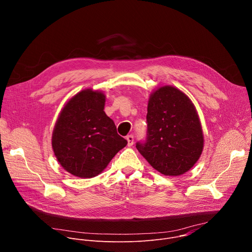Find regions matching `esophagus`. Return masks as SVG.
Instances as JSON below:
<instances>
[{"mask_svg": "<svg viewBox=\"0 0 252 252\" xmlns=\"http://www.w3.org/2000/svg\"><path fill=\"white\" fill-rule=\"evenodd\" d=\"M126 140H127V146H128V147H131V146L133 145V140H134L133 135H132V134H128V135L126 136Z\"/></svg>", "mask_w": 252, "mask_h": 252, "instance_id": "obj_1", "label": "esophagus"}]
</instances>
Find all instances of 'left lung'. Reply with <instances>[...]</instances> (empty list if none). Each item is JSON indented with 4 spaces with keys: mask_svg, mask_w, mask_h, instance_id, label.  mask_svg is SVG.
<instances>
[{
    "mask_svg": "<svg viewBox=\"0 0 252 252\" xmlns=\"http://www.w3.org/2000/svg\"><path fill=\"white\" fill-rule=\"evenodd\" d=\"M148 131L135 147L150 164L164 175H181L198 160L203 134L190 99L165 86L154 92L148 105Z\"/></svg>",
    "mask_w": 252,
    "mask_h": 252,
    "instance_id": "obj_1",
    "label": "left lung"
}]
</instances>
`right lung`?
<instances>
[{"label": "right lung", "mask_w": 252, "mask_h": 252, "mask_svg": "<svg viewBox=\"0 0 252 252\" xmlns=\"http://www.w3.org/2000/svg\"><path fill=\"white\" fill-rule=\"evenodd\" d=\"M105 96L85 90L64 105L55 126L52 146L69 173L90 178L100 173L126 145L113 120L103 112Z\"/></svg>", "instance_id": "obj_1"}]
</instances>
